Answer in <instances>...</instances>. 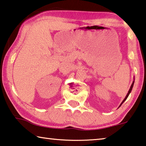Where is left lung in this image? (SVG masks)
<instances>
[{
  "label": "left lung",
  "mask_w": 146,
  "mask_h": 146,
  "mask_svg": "<svg viewBox=\"0 0 146 146\" xmlns=\"http://www.w3.org/2000/svg\"><path fill=\"white\" fill-rule=\"evenodd\" d=\"M134 83H135V77H134V80H133V83H132V84H131V87H130V89H129V92H128V93H127V96H125V99H123V101H122L121 102V103L120 104V105H119V107H120V106H121V105H122V104H123V103L124 102V101H125V100L126 99H127V98H128V96H129V94H130V93L131 92V91H132V89H133V85H134ZM118 107V108H119Z\"/></svg>",
  "instance_id": "1"
}]
</instances>
